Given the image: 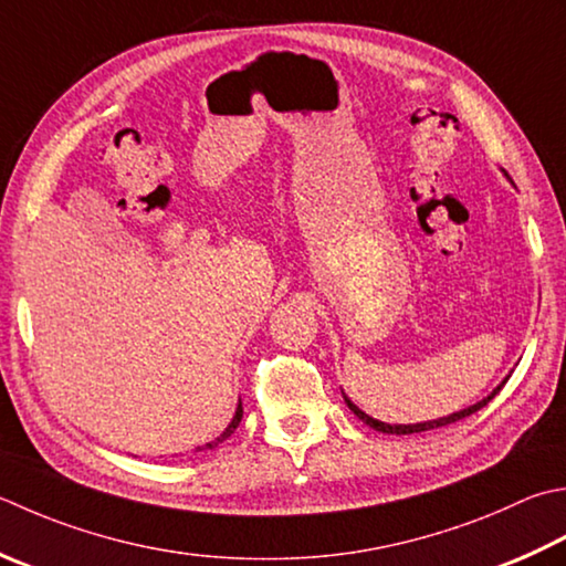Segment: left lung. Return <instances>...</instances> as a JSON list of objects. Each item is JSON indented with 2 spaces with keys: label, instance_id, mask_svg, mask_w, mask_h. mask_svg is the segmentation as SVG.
<instances>
[{
  "label": "left lung",
  "instance_id": "left-lung-1",
  "mask_svg": "<svg viewBox=\"0 0 566 566\" xmlns=\"http://www.w3.org/2000/svg\"><path fill=\"white\" fill-rule=\"evenodd\" d=\"M507 176V174H505ZM511 181V179H507ZM513 184V181H511ZM507 378H511V375H507ZM507 378L495 387V390L489 395V397H483V400H479L475 405H471V407H467V409H459V412H451V415H447V417H439V419H429V422H417V424H387V422H380V419H375V417H370V415H365L363 409L358 407V405H353L350 402V397L343 392V400H346V405H348V409L353 415H356L360 422H365L368 427H373L375 431H382V434H417V431H429V429H439V427H447V424H453V422H459V419H463V417H469V415H473V412H479L481 407H485L489 405L493 397L501 392V387L507 382Z\"/></svg>",
  "mask_w": 566,
  "mask_h": 566
}]
</instances>
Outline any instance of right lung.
Wrapping results in <instances>:
<instances>
[{"label": "right lung", "instance_id": "right-lung-1", "mask_svg": "<svg viewBox=\"0 0 566 566\" xmlns=\"http://www.w3.org/2000/svg\"><path fill=\"white\" fill-rule=\"evenodd\" d=\"M240 419H242V402L238 400V407H235V415H232V419H230V424L226 427V431H223V434H220V437H216L213 441H208V444L206 447H196V451H203V449H216L218 444H223V441L232 434V431H235L238 429V424H240Z\"/></svg>", "mask_w": 566, "mask_h": 566}]
</instances>
